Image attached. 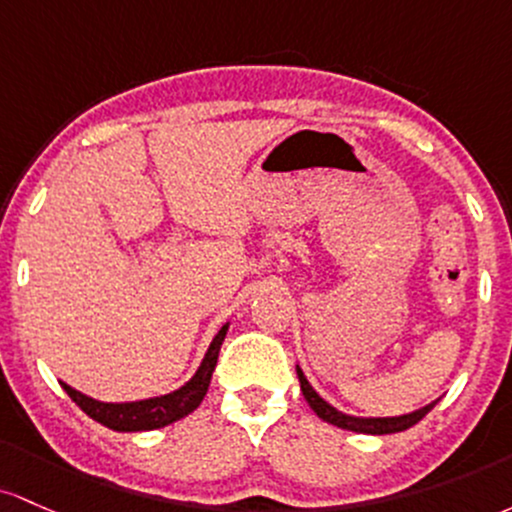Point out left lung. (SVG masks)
Segmentation results:
<instances>
[{"instance_id":"1","label":"left lung","mask_w":512,"mask_h":512,"mask_svg":"<svg viewBox=\"0 0 512 512\" xmlns=\"http://www.w3.org/2000/svg\"><path fill=\"white\" fill-rule=\"evenodd\" d=\"M295 370H297V377H300V389H302L304 399H307V404L312 406V411L317 413L321 421L331 423V426L343 428V430H353V433H367V435L401 433V430L416 426V423L421 421V418L426 416V413L433 409L435 404H438V399H435V401H430L428 406H423V409L404 413V416H350V413L338 411L336 406L329 404V401L321 399V396L317 394V389H314L312 384H309L307 377H304L300 365H295Z\"/></svg>"}]
</instances>
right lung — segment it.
<instances>
[{
    "mask_svg": "<svg viewBox=\"0 0 512 512\" xmlns=\"http://www.w3.org/2000/svg\"><path fill=\"white\" fill-rule=\"evenodd\" d=\"M229 329V321L215 333V338L210 341L208 353H205L203 363L198 365L195 375L188 380L183 387L174 389V392L152 396V399H140V401H99L91 399L77 389H72L70 384L60 382L62 389L70 394L74 404L82 409L86 416L94 418L101 426L118 430V433H142V430H157L169 426V423L181 421L183 416L193 413L200 406V401L208 394L212 372H215L217 358H220L222 341H225Z\"/></svg>",
    "mask_w": 512,
    "mask_h": 512,
    "instance_id": "right-lung-1",
    "label": "right lung"
}]
</instances>
